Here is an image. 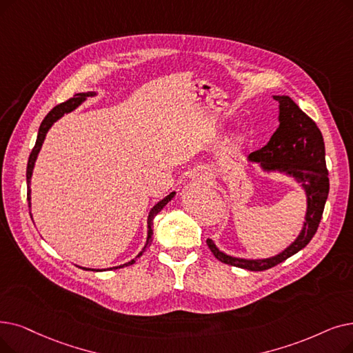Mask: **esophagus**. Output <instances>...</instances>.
Segmentation results:
<instances>
[{"instance_id":"1","label":"esophagus","mask_w":353,"mask_h":353,"mask_svg":"<svg viewBox=\"0 0 353 353\" xmlns=\"http://www.w3.org/2000/svg\"><path fill=\"white\" fill-rule=\"evenodd\" d=\"M197 180H199V181H202V183H205V181H208V176H206V174H201V176L197 177Z\"/></svg>"}]
</instances>
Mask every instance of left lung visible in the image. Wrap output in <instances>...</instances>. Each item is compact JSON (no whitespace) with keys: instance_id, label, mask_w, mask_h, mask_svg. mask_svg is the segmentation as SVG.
<instances>
[{"instance_id":"8db88e82","label":"left lung","mask_w":353,"mask_h":353,"mask_svg":"<svg viewBox=\"0 0 353 353\" xmlns=\"http://www.w3.org/2000/svg\"><path fill=\"white\" fill-rule=\"evenodd\" d=\"M280 103V127L267 145L251 152L248 160L265 172L293 176L307 194L305 222L297 239L281 254L265 259H243L221 252L212 239L206 243L221 263L250 271H264L297 254L314 236L329 194V172L325 159V141L316 122L305 115L290 97H274Z\"/></svg>"}]
</instances>
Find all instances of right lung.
<instances>
[{"instance_id":"add662e5","label":"right lung","mask_w":353,"mask_h":353,"mask_svg":"<svg viewBox=\"0 0 353 353\" xmlns=\"http://www.w3.org/2000/svg\"><path fill=\"white\" fill-rule=\"evenodd\" d=\"M92 95H95L94 92H89V94H76L73 98L68 99L66 102H62V103L56 105L54 108H53L48 115H46L44 119L41 121L40 128H39V134H37L36 144H34L32 152H30L28 163H27V173H26V177H27V201H28V208L32 206V203H30V199H32V197H30V193H32V190H30V180H32L34 163H36L39 151H40V148H41V144H43V141H44V139H46V134H48V131H49L50 127L53 125V122H56L59 118H62L65 114L73 111V110L76 108V106H79V105L85 101L86 97H92ZM174 194H176V192H172L170 194L165 196V197L163 199V201H160L154 208H152V209L150 210V213H148V221H147V223H148V236H147V243H145L144 250L150 245V239H151V235H152V229H151V226H152V219H154L156 214H157L168 202L172 201V199L174 197ZM144 250H143L139 255L135 256V259L143 255ZM135 259H131L130 263H127V264H124V265H119V267H114V268H122V267H125V265H131V264L135 263ZM85 270H89V268H85ZM111 270H112V268H111ZM92 271H101V270H92Z\"/></svg>"}]
</instances>
